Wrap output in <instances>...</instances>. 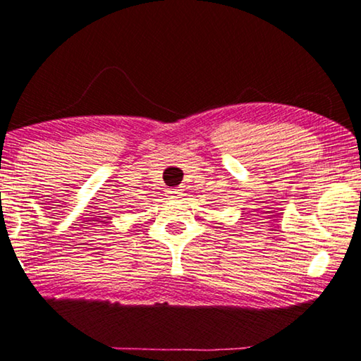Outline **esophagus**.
Wrapping results in <instances>:
<instances>
[{
    "label": "esophagus",
    "mask_w": 361,
    "mask_h": 361,
    "mask_svg": "<svg viewBox=\"0 0 361 361\" xmlns=\"http://www.w3.org/2000/svg\"><path fill=\"white\" fill-rule=\"evenodd\" d=\"M182 188H169L168 190V197L171 198V200H177V198H180L182 197Z\"/></svg>",
    "instance_id": "1"
}]
</instances>
